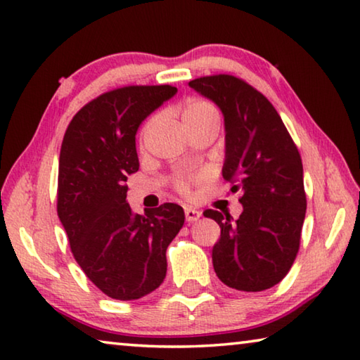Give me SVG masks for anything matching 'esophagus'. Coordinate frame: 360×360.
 Wrapping results in <instances>:
<instances>
[{"instance_id": "esophagus-1", "label": "esophagus", "mask_w": 360, "mask_h": 360, "mask_svg": "<svg viewBox=\"0 0 360 360\" xmlns=\"http://www.w3.org/2000/svg\"><path fill=\"white\" fill-rule=\"evenodd\" d=\"M184 212H186V221L187 222H197L198 219L202 217V212H200L198 210L192 208V206H186Z\"/></svg>"}]
</instances>
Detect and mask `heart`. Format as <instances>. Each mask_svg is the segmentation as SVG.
I'll return each instance as SVG.
<instances>
[{"instance_id":"obj_1","label":"heart","mask_w":360,"mask_h":360,"mask_svg":"<svg viewBox=\"0 0 360 360\" xmlns=\"http://www.w3.org/2000/svg\"><path fill=\"white\" fill-rule=\"evenodd\" d=\"M208 119H219L217 117V111L216 108L211 105L210 101L206 100H200V98H192L188 100L184 108H182V120H184L186 125L191 124H197V122H203ZM195 178L191 176V178H179L178 179V188L182 192L187 191L188 182L193 181Z\"/></svg>"}]
</instances>
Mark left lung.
<instances>
[{"mask_svg":"<svg viewBox=\"0 0 360 360\" xmlns=\"http://www.w3.org/2000/svg\"><path fill=\"white\" fill-rule=\"evenodd\" d=\"M188 87L221 109L222 176L235 184L231 192L243 193L236 221L214 210L203 212L221 227L212 266L231 289H270L288 275L300 246L307 212L300 154L271 103L241 79L206 76Z\"/></svg>","mask_w":360,"mask_h":360,"instance_id":"1","label":"left lung"}]
</instances>
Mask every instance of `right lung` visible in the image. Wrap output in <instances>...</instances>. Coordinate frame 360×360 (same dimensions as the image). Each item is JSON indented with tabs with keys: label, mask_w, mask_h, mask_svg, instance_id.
<instances>
[{
	"label": "right lung",
	"mask_w": 360,
	"mask_h": 360,
	"mask_svg": "<svg viewBox=\"0 0 360 360\" xmlns=\"http://www.w3.org/2000/svg\"><path fill=\"white\" fill-rule=\"evenodd\" d=\"M178 92L172 85H130L103 94L66 129L58 160L57 212L85 275L115 300H136L167 275V248L184 210L163 203L135 214L127 176L138 172L136 131Z\"/></svg>",
	"instance_id": "add662e5"
}]
</instances>
